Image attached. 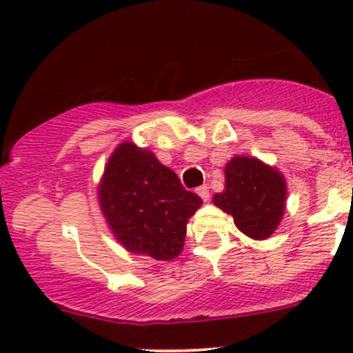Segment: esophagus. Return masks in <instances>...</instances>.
Listing matches in <instances>:
<instances>
[{
    "label": "esophagus",
    "mask_w": 353,
    "mask_h": 353,
    "mask_svg": "<svg viewBox=\"0 0 353 353\" xmlns=\"http://www.w3.org/2000/svg\"><path fill=\"white\" fill-rule=\"evenodd\" d=\"M196 193L199 194V198H201L203 201H208V199H210V190H208V186H199L198 190H196Z\"/></svg>",
    "instance_id": "esophagus-1"
}]
</instances>
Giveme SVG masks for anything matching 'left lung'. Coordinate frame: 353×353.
<instances>
[{"label": "left lung", "instance_id": "left-lung-1", "mask_svg": "<svg viewBox=\"0 0 353 353\" xmlns=\"http://www.w3.org/2000/svg\"><path fill=\"white\" fill-rule=\"evenodd\" d=\"M213 203L232 215L248 237L268 239L285 213L287 181L276 167L256 157L236 155L225 165V190L213 194Z\"/></svg>", "mask_w": 353, "mask_h": 353}]
</instances>
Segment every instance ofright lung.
Returning a JSON list of instances; mask_svg holds the SVG:
<instances>
[{"label": "right lung", "instance_id": "right-lung-1", "mask_svg": "<svg viewBox=\"0 0 353 353\" xmlns=\"http://www.w3.org/2000/svg\"><path fill=\"white\" fill-rule=\"evenodd\" d=\"M101 212L126 251L170 261L183 252L186 225L203 199L186 191L154 152L123 141L97 186Z\"/></svg>", "mask_w": 353, "mask_h": 353}]
</instances>
